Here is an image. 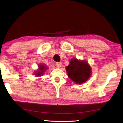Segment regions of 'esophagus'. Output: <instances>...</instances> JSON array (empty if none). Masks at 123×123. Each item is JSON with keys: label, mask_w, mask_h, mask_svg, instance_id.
<instances>
[{"label": "esophagus", "mask_w": 123, "mask_h": 123, "mask_svg": "<svg viewBox=\"0 0 123 123\" xmlns=\"http://www.w3.org/2000/svg\"><path fill=\"white\" fill-rule=\"evenodd\" d=\"M55 65H56V66L57 68H60V67H61V66L62 63L61 62H56V63H55Z\"/></svg>", "instance_id": "34e87169"}]
</instances>
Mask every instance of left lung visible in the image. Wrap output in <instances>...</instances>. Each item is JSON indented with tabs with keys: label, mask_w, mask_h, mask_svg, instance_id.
Segmentation results:
<instances>
[{
	"label": "left lung",
	"mask_w": 123,
	"mask_h": 123,
	"mask_svg": "<svg viewBox=\"0 0 123 123\" xmlns=\"http://www.w3.org/2000/svg\"><path fill=\"white\" fill-rule=\"evenodd\" d=\"M66 70L69 77L77 84L85 82L91 76V68L88 64L76 59L71 60Z\"/></svg>",
	"instance_id": "obj_1"
}]
</instances>
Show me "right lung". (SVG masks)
I'll return each mask as SVG.
<instances>
[{"label":"right lung","mask_w":123,"mask_h":123,"mask_svg":"<svg viewBox=\"0 0 123 123\" xmlns=\"http://www.w3.org/2000/svg\"><path fill=\"white\" fill-rule=\"evenodd\" d=\"M39 70L38 71V72H36V76H42L43 74V73H44V70L46 69V67H45V66H42V65H40V66H39Z\"/></svg>","instance_id":"obj_1"}]
</instances>
